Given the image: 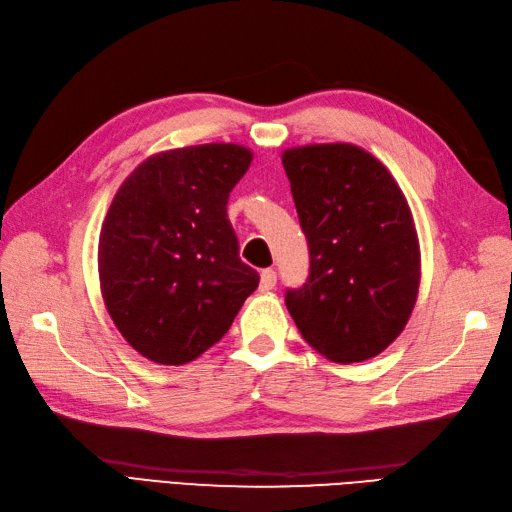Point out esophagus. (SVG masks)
Wrapping results in <instances>:
<instances>
[{
  "label": "esophagus",
  "instance_id": "esophagus-1",
  "mask_svg": "<svg viewBox=\"0 0 512 512\" xmlns=\"http://www.w3.org/2000/svg\"><path fill=\"white\" fill-rule=\"evenodd\" d=\"M277 284V273L273 268L262 270V281H259V288L262 290H273Z\"/></svg>",
  "mask_w": 512,
  "mask_h": 512
}]
</instances>
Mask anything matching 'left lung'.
Masks as SVG:
<instances>
[{
	"label": "left lung",
	"instance_id": "1",
	"mask_svg": "<svg viewBox=\"0 0 512 512\" xmlns=\"http://www.w3.org/2000/svg\"><path fill=\"white\" fill-rule=\"evenodd\" d=\"M310 275L286 290L290 317L334 363L367 361L405 330L420 284L416 226L396 180L365 149L284 151Z\"/></svg>",
	"mask_w": 512,
	"mask_h": 512
}]
</instances>
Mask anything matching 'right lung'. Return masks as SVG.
Instances as JSON below:
<instances>
[{
	"label": "right lung",
	"mask_w": 512,
	"mask_h": 512,
	"mask_svg": "<svg viewBox=\"0 0 512 512\" xmlns=\"http://www.w3.org/2000/svg\"><path fill=\"white\" fill-rule=\"evenodd\" d=\"M250 160L226 143L171 149L118 189L99 239L101 292L118 332L149 361L198 358L259 286L226 215Z\"/></svg>",
	"instance_id": "right-lung-1"
}]
</instances>
